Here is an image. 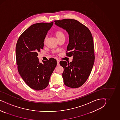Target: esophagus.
Returning <instances> with one entry per match:
<instances>
[{
	"label": "esophagus",
	"instance_id": "1",
	"mask_svg": "<svg viewBox=\"0 0 120 120\" xmlns=\"http://www.w3.org/2000/svg\"><path fill=\"white\" fill-rule=\"evenodd\" d=\"M59 60H57V65L58 66H59V65H60V64H59Z\"/></svg>",
	"mask_w": 120,
	"mask_h": 120
}]
</instances>
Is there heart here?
I'll return each instance as SVG.
<instances>
[{
	"label": "heart",
	"mask_w": 120,
	"mask_h": 120,
	"mask_svg": "<svg viewBox=\"0 0 120 120\" xmlns=\"http://www.w3.org/2000/svg\"><path fill=\"white\" fill-rule=\"evenodd\" d=\"M55 36L58 40H60L62 39H65V36L64 33L61 30H58L56 31L55 33ZM46 40H47V37H46L45 39V41Z\"/></svg>",
	"instance_id": "obj_1"
}]
</instances>
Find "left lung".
Wrapping results in <instances>:
<instances>
[{
	"label": "left lung",
	"mask_w": 120,
	"mask_h": 120,
	"mask_svg": "<svg viewBox=\"0 0 120 120\" xmlns=\"http://www.w3.org/2000/svg\"><path fill=\"white\" fill-rule=\"evenodd\" d=\"M55 22V25L68 33L69 43L66 55L73 56V61L70 63L60 62L64 68L62 74L64 84L69 87L78 88L87 80L94 65L93 37L87 27L77 20L65 19Z\"/></svg>",
	"instance_id": "1"
}]
</instances>
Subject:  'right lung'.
Wrapping results in <instances>:
<instances>
[{
  "mask_svg": "<svg viewBox=\"0 0 120 120\" xmlns=\"http://www.w3.org/2000/svg\"><path fill=\"white\" fill-rule=\"evenodd\" d=\"M53 25V22L30 26L19 37L16 46L18 72L29 87L36 91L47 87L57 65L54 58L41 63L37 57L38 52L43 49L44 39Z\"/></svg>",
  "mask_w": 120,
  "mask_h": 120,
  "instance_id": "1",
  "label": "right lung"
}]
</instances>
